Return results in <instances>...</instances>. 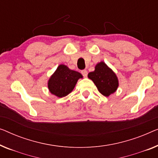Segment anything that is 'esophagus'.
<instances>
[{
    "instance_id": "34e87169",
    "label": "esophagus",
    "mask_w": 158,
    "mask_h": 158,
    "mask_svg": "<svg viewBox=\"0 0 158 158\" xmlns=\"http://www.w3.org/2000/svg\"><path fill=\"white\" fill-rule=\"evenodd\" d=\"M81 73L84 77H87V75H88V71L86 70H83L81 71Z\"/></svg>"
}]
</instances>
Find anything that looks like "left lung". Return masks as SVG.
<instances>
[{
	"instance_id": "1",
	"label": "left lung",
	"mask_w": 158,
	"mask_h": 158,
	"mask_svg": "<svg viewBox=\"0 0 158 158\" xmlns=\"http://www.w3.org/2000/svg\"><path fill=\"white\" fill-rule=\"evenodd\" d=\"M88 77L93 81L99 92L106 97L115 93L119 85L115 73L102 61L95 65L94 71L89 73Z\"/></svg>"
}]
</instances>
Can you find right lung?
<instances>
[{"mask_svg": "<svg viewBox=\"0 0 158 158\" xmlns=\"http://www.w3.org/2000/svg\"><path fill=\"white\" fill-rule=\"evenodd\" d=\"M83 75L80 73L70 70L65 65H60L51 77L48 87L52 94L58 98L68 95L73 90L78 79Z\"/></svg>", "mask_w": 158, "mask_h": 158, "instance_id": "add662e5", "label": "right lung"}]
</instances>
